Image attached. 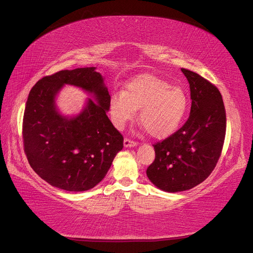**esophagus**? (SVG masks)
Returning <instances> with one entry per match:
<instances>
[{
  "mask_svg": "<svg viewBox=\"0 0 253 253\" xmlns=\"http://www.w3.org/2000/svg\"><path fill=\"white\" fill-rule=\"evenodd\" d=\"M137 145V143L136 142H134V141H132V139H130V138H125L124 139V146L127 148V147H135Z\"/></svg>",
  "mask_w": 253,
  "mask_h": 253,
  "instance_id": "1",
  "label": "esophagus"
}]
</instances>
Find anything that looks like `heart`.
I'll return each mask as SVG.
<instances>
[{"label":"heart","instance_id":"obj_1","mask_svg":"<svg viewBox=\"0 0 253 253\" xmlns=\"http://www.w3.org/2000/svg\"><path fill=\"white\" fill-rule=\"evenodd\" d=\"M189 100L178 86L151 75H143L130 81L125 90L111 93L109 114L114 125L122 129L139 111V122L153 137L172 134L182 122Z\"/></svg>","mask_w":253,"mask_h":253}]
</instances>
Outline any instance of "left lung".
<instances>
[{
  "instance_id": "1",
  "label": "left lung",
  "mask_w": 253,
  "mask_h": 253,
  "mask_svg": "<svg viewBox=\"0 0 253 253\" xmlns=\"http://www.w3.org/2000/svg\"><path fill=\"white\" fill-rule=\"evenodd\" d=\"M190 84L191 114L184 125L153 145L155 160L147 176L158 189L190 190L213 171L223 149L226 112L219 89L197 73L181 69Z\"/></svg>"
}]
</instances>
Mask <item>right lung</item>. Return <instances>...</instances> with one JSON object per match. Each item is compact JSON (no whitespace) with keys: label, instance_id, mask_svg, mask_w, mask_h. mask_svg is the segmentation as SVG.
<instances>
[{"label":"right lung","instance_id":"right-lung-1","mask_svg":"<svg viewBox=\"0 0 253 253\" xmlns=\"http://www.w3.org/2000/svg\"><path fill=\"white\" fill-rule=\"evenodd\" d=\"M64 84L95 96L84 111L61 116L54 97ZM110 96L96 68L64 70L36 82L29 92L23 119L24 151L34 172L51 185L70 192L92 189L123 149L124 137L106 111Z\"/></svg>","mask_w":253,"mask_h":253}]
</instances>
